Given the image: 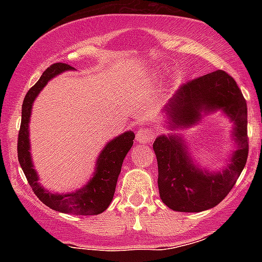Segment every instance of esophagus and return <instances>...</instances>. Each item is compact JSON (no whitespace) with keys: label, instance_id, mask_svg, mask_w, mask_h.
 Masks as SVG:
<instances>
[{"label":"esophagus","instance_id":"1","mask_svg":"<svg viewBox=\"0 0 262 262\" xmlns=\"http://www.w3.org/2000/svg\"><path fill=\"white\" fill-rule=\"evenodd\" d=\"M137 142H139L141 144H147L155 139V133H153L150 129L146 128H139L137 130Z\"/></svg>","mask_w":262,"mask_h":262}]
</instances>
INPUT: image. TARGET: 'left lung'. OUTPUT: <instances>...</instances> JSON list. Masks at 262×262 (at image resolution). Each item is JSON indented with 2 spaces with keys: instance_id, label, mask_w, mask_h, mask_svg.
I'll use <instances>...</instances> for the list:
<instances>
[{
  "instance_id": "1",
  "label": "left lung",
  "mask_w": 262,
  "mask_h": 262,
  "mask_svg": "<svg viewBox=\"0 0 262 262\" xmlns=\"http://www.w3.org/2000/svg\"><path fill=\"white\" fill-rule=\"evenodd\" d=\"M222 110L234 124L237 149L222 172H208L194 165L180 137L160 136L153 143L158 165V190L162 202L176 212L196 213L218 205L244 170L248 156L247 104L236 81L215 71L182 84L163 112L171 129L189 128L203 114Z\"/></svg>"
}]
</instances>
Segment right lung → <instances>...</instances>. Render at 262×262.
Masks as SVG:
<instances>
[{"label": "right lung", "mask_w": 262, "mask_h": 262, "mask_svg": "<svg viewBox=\"0 0 262 262\" xmlns=\"http://www.w3.org/2000/svg\"><path fill=\"white\" fill-rule=\"evenodd\" d=\"M73 70L66 63H54L43 72L39 81L25 95L21 107V125L17 138V157L21 168L28 179L34 194L50 209L60 213L77 214V215H96L107 209L115 192L116 181L121 171V165L134 141V133L128 130L110 141L99 155L96 168L92 179L75 192L54 194L46 190L39 182V176L34 168L30 156L29 141V121L31 107L39 92L48 83L49 80L64 71Z\"/></svg>", "instance_id": "right-lung-1"}]
</instances>
